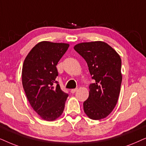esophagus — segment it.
<instances>
[{
    "label": "esophagus",
    "instance_id": "1",
    "mask_svg": "<svg viewBox=\"0 0 146 146\" xmlns=\"http://www.w3.org/2000/svg\"><path fill=\"white\" fill-rule=\"evenodd\" d=\"M77 91V89H71V93H75Z\"/></svg>",
    "mask_w": 146,
    "mask_h": 146
}]
</instances>
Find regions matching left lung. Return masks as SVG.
<instances>
[{
	"label": "left lung",
	"mask_w": 146,
	"mask_h": 146,
	"mask_svg": "<svg viewBox=\"0 0 146 146\" xmlns=\"http://www.w3.org/2000/svg\"><path fill=\"white\" fill-rule=\"evenodd\" d=\"M74 49L87 62L95 83L83 103L85 114L100 120L110 115L117 104L122 81L121 60L111 46L103 41L81 42Z\"/></svg>",
	"instance_id": "1"
}]
</instances>
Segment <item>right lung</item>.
I'll return each mask as SVG.
<instances>
[{"mask_svg":"<svg viewBox=\"0 0 146 146\" xmlns=\"http://www.w3.org/2000/svg\"><path fill=\"white\" fill-rule=\"evenodd\" d=\"M69 44L41 41L25 58L22 69V83L31 107L42 119L54 121L63 113L68 94L56 81V65ZM57 85H55V83Z\"/></svg>","mask_w":146,"mask_h":146,"instance_id":"obj_1","label":"right lung"}]
</instances>
